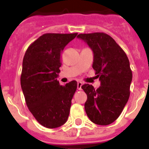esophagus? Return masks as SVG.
<instances>
[{
  "label": "esophagus",
  "mask_w": 149,
  "mask_h": 149,
  "mask_svg": "<svg viewBox=\"0 0 149 149\" xmlns=\"http://www.w3.org/2000/svg\"><path fill=\"white\" fill-rule=\"evenodd\" d=\"M82 82H78V83H77V87H78V90H82Z\"/></svg>",
  "instance_id": "obj_1"
}]
</instances>
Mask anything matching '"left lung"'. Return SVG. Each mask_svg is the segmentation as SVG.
Wrapping results in <instances>:
<instances>
[{
  "mask_svg": "<svg viewBox=\"0 0 149 149\" xmlns=\"http://www.w3.org/2000/svg\"><path fill=\"white\" fill-rule=\"evenodd\" d=\"M94 53L93 68L101 86L95 90L82 86L87 95L85 110L94 124L107 125L120 116L130 94L132 74L129 58L122 48L109 35L103 32L79 34Z\"/></svg>",
  "mask_w": 149,
  "mask_h": 149,
  "instance_id": "obj_1",
  "label": "left lung"
}]
</instances>
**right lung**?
<instances>
[{"mask_svg":"<svg viewBox=\"0 0 149 149\" xmlns=\"http://www.w3.org/2000/svg\"><path fill=\"white\" fill-rule=\"evenodd\" d=\"M78 33H46L29 47L24 56L20 84L26 104L43 126L55 129L66 123L77 82L60 86L57 81L60 56Z\"/></svg>","mask_w":149,"mask_h":149,"instance_id":"add662e5","label":"right lung"}]
</instances>
